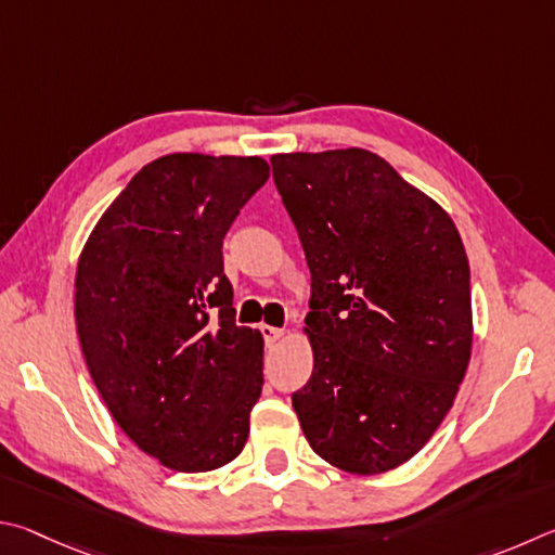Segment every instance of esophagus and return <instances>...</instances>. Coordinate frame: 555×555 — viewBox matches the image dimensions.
Here are the masks:
<instances>
[{"label": "esophagus", "instance_id": "34e87169", "mask_svg": "<svg viewBox=\"0 0 555 555\" xmlns=\"http://www.w3.org/2000/svg\"><path fill=\"white\" fill-rule=\"evenodd\" d=\"M260 332H262V336H266V344H268V346H278V344H283V338H285V328H278V326H268V324H262V326H260Z\"/></svg>", "mask_w": 555, "mask_h": 555}]
</instances>
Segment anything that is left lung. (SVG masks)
Returning a JSON list of instances; mask_svg holds the SVG:
<instances>
[{
    "mask_svg": "<svg viewBox=\"0 0 555 555\" xmlns=\"http://www.w3.org/2000/svg\"><path fill=\"white\" fill-rule=\"evenodd\" d=\"M272 178L312 272L309 383L293 395L319 459L380 475L420 453L470 363V268L439 202L365 149L278 153Z\"/></svg>",
    "mask_w": 555,
    "mask_h": 555,
    "instance_id": "left-lung-1",
    "label": "left lung"
}]
</instances>
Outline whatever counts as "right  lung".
Wrapping results in <instances>:
<instances>
[{
	"instance_id": "right-lung-1",
	"label": "right lung",
	"mask_w": 555,
	"mask_h": 555,
	"mask_svg": "<svg viewBox=\"0 0 555 555\" xmlns=\"http://www.w3.org/2000/svg\"><path fill=\"white\" fill-rule=\"evenodd\" d=\"M268 175L260 155H163L106 207L77 260L87 371L121 431L170 470H217L248 439L262 336L233 322L221 243Z\"/></svg>"
}]
</instances>
